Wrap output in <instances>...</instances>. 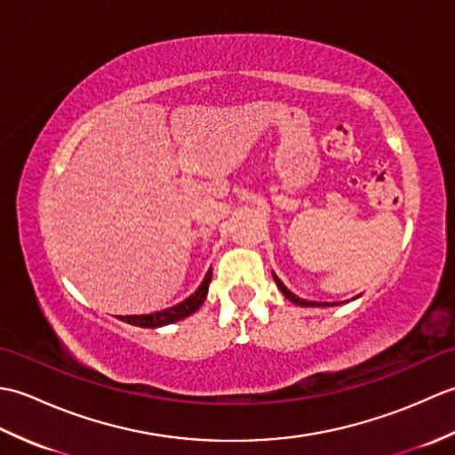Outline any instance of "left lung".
Instances as JSON below:
<instances>
[{"label": "left lung", "instance_id": "left-lung-1", "mask_svg": "<svg viewBox=\"0 0 455 455\" xmlns=\"http://www.w3.org/2000/svg\"><path fill=\"white\" fill-rule=\"evenodd\" d=\"M272 275H274V282H275L277 289H279V291L283 293V297H285V299H289V301H291V303L299 305V307H336V305H342V303H318V301H307V299H301V297H297L295 293L289 291V289L283 285L282 279H279L274 272H272Z\"/></svg>", "mask_w": 455, "mask_h": 455}]
</instances>
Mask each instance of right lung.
<instances>
[{
    "instance_id": "add662e5",
    "label": "right lung",
    "mask_w": 455,
    "mask_h": 455,
    "mask_svg": "<svg viewBox=\"0 0 455 455\" xmlns=\"http://www.w3.org/2000/svg\"><path fill=\"white\" fill-rule=\"evenodd\" d=\"M211 277L212 272L209 269L205 279H203L201 285L197 287L196 293H191L188 299H183L181 303L168 307V308H162V311L156 313H150V315H129V316H119V321L132 324V326H140V328H160V326H166V324H173L181 321V318H186L189 315H193L197 311V308L203 305L209 291V283H211Z\"/></svg>"
}]
</instances>
